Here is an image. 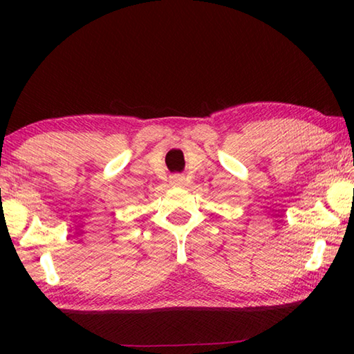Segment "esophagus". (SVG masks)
Instances as JSON below:
<instances>
[{"mask_svg": "<svg viewBox=\"0 0 354 354\" xmlns=\"http://www.w3.org/2000/svg\"><path fill=\"white\" fill-rule=\"evenodd\" d=\"M170 179H171V184H175V185H181L185 181V178L183 175H179V173H176V175H171Z\"/></svg>", "mask_w": 354, "mask_h": 354, "instance_id": "esophagus-1", "label": "esophagus"}]
</instances>
